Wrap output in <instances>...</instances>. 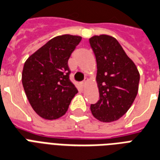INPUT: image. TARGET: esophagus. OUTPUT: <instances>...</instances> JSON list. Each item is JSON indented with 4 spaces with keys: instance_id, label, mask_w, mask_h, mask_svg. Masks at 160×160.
<instances>
[{
    "instance_id": "1",
    "label": "esophagus",
    "mask_w": 160,
    "mask_h": 160,
    "mask_svg": "<svg viewBox=\"0 0 160 160\" xmlns=\"http://www.w3.org/2000/svg\"><path fill=\"white\" fill-rule=\"evenodd\" d=\"M88 81V78H85L84 80H83V81L82 82V86H84V85L86 84V82H87Z\"/></svg>"
}]
</instances>
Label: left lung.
Wrapping results in <instances>:
<instances>
[{"label": "left lung", "mask_w": 160, "mask_h": 160, "mask_svg": "<svg viewBox=\"0 0 160 160\" xmlns=\"http://www.w3.org/2000/svg\"><path fill=\"white\" fill-rule=\"evenodd\" d=\"M96 57L99 99L90 105L93 116L103 122L117 121L132 106L138 91V70L114 37L89 39Z\"/></svg>", "instance_id": "1"}]
</instances>
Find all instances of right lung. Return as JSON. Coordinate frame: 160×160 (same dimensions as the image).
<instances>
[{
  "mask_svg": "<svg viewBox=\"0 0 160 160\" xmlns=\"http://www.w3.org/2000/svg\"><path fill=\"white\" fill-rule=\"evenodd\" d=\"M82 37L57 36L25 62L22 82L31 106L40 117L56 120L64 116L78 93L70 81L68 60Z\"/></svg>",
  "mask_w": 160,
  "mask_h": 160,
  "instance_id": "right-lung-1",
  "label": "right lung"
}]
</instances>
